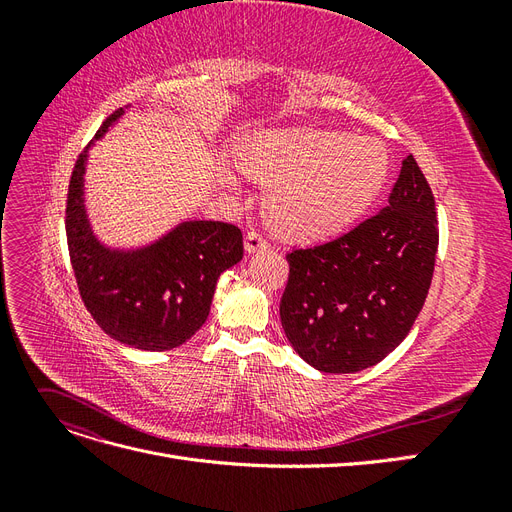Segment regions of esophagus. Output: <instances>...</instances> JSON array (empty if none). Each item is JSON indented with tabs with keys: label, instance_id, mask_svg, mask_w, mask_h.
I'll use <instances>...</instances> for the list:
<instances>
[{
	"label": "esophagus",
	"instance_id": "obj_1",
	"mask_svg": "<svg viewBox=\"0 0 512 512\" xmlns=\"http://www.w3.org/2000/svg\"><path fill=\"white\" fill-rule=\"evenodd\" d=\"M269 247V241L265 239V235L262 232H256V230H250L245 235V252L247 254H256V252H262L267 250Z\"/></svg>",
	"mask_w": 512,
	"mask_h": 512
}]
</instances>
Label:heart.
I'll return each instance as SVG.
<instances>
[{
    "mask_svg": "<svg viewBox=\"0 0 512 512\" xmlns=\"http://www.w3.org/2000/svg\"><path fill=\"white\" fill-rule=\"evenodd\" d=\"M241 166L269 185V224L290 241L312 243L363 218L391 177V153L374 136L275 130L243 145Z\"/></svg>",
    "mask_w": 512,
    "mask_h": 512,
    "instance_id": "b5f03b06",
    "label": "heart"
}]
</instances>
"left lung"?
<instances>
[{"label": "left lung", "mask_w": 512, "mask_h": 512, "mask_svg": "<svg viewBox=\"0 0 512 512\" xmlns=\"http://www.w3.org/2000/svg\"><path fill=\"white\" fill-rule=\"evenodd\" d=\"M436 252V200L408 156L380 213L329 243L286 256L280 318L288 342L324 374L380 363L421 314Z\"/></svg>", "instance_id": "1"}]
</instances>
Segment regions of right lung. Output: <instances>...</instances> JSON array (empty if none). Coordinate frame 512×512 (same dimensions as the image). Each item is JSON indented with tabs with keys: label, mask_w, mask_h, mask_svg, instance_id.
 <instances>
[{
	"label": "right lung",
	"mask_w": 512,
	"mask_h": 512,
	"mask_svg": "<svg viewBox=\"0 0 512 512\" xmlns=\"http://www.w3.org/2000/svg\"><path fill=\"white\" fill-rule=\"evenodd\" d=\"M121 115L123 108L108 117L94 141ZM89 147L74 164L66 205L70 262L83 303L100 329L121 344L151 352L177 348L205 324L218 277L243 258L241 230L190 220L136 250L104 245L85 211Z\"/></svg>",
	"instance_id": "right-lung-1"
}]
</instances>
